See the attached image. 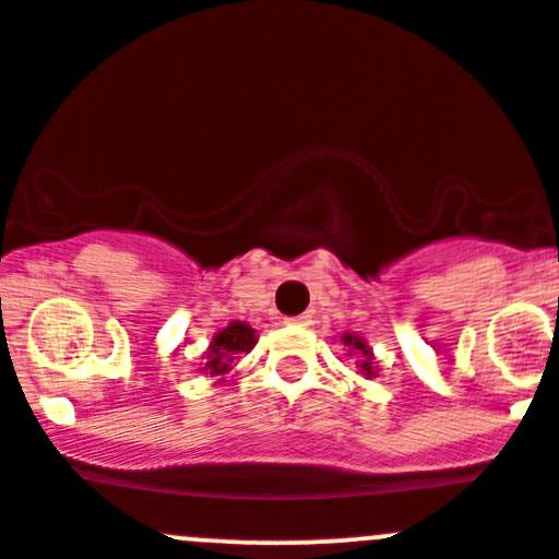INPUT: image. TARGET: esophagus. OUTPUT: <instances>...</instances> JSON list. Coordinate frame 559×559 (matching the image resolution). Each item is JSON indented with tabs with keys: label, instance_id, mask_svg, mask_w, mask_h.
<instances>
[{
	"label": "esophagus",
	"instance_id": "34e87169",
	"mask_svg": "<svg viewBox=\"0 0 559 559\" xmlns=\"http://www.w3.org/2000/svg\"><path fill=\"white\" fill-rule=\"evenodd\" d=\"M287 325H298V328L312 325V314H298V318H290L287 320Z\"/></svg>",
	"mask_w": 559,
	"mask_h": 559
}]
</instances>
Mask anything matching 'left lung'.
<instances>
[{"label":"left lung","mask_w":559,"mask_h":559,"mask_svg":"<svg viewBox=\"0 0 559 559\" xmlns=\"http://www.w3.org/2000/svg\"><path fill=\"white\" fill-rule=\"evenodd\" d=\"M342 344L344 349H347L349 358L355 360V368H358V373L364 379H373L379 373V366H377V358H373V349L368 347V342L360 333H353V331H344L342 333Z\"/></svg>","instance_id":"obj_1"}]
</instances>
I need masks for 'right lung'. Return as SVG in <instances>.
Wrapping results in <instances>:
<instances>
[{"instance_id":"obj_1","label":"right lung","mask_w":559,"mask_h":559,"mask_svg":"<svg viewBox=\"0 0 559 559\" xmlns=\"http://www.w3.org/2000/svg\"><path fill=\"white\" fill-rule=\"evenodd\" d=\"M255 344H258L255 328H250L241 320L228 322L226 328H221V331L212 336L210 347H206V353L201 355L199 373L215 379V384L226 382V377L234 371L237 360L241 355L250 353Z\"/></svg>"}]
</instances>
